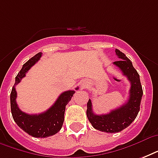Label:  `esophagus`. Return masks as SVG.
Returning a JSON list of instances; mask_svg holds the SVG:
<instances>
[{
    "instance_id": "1",
    "label": "esophagus",
    "mask_w": 158,
    "mask_h": 158,
    "mask_svg": "<svg viewBox=\"0 0 158 158\" xmlns=\"http://www.w3.org/2000/svg\"><path fill=\"white\" fill-rule=\"evenodd\" d=\"M86 84H85V83H83V84H81V87L82 88H85V87H86Z\"/></svg>"
}]
</instances>
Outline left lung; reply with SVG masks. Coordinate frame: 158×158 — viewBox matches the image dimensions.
Wrapping results in <instances>:
<instances>
[{
	"label": "left lung",
	"mask_w": 158,
	"mask_h": 158,
	"mask_svg": "<svg viewBox=\"0 0 158 158\" xmlns=\"http://www.w3.org/2000/svg\"><path fill=\"white\" fill-rule=\"evenodd\" d=\"M115 53L120 60L113 64L127 77L131 84L128 102L120 107L112 110L105 115L94 114L90 99L87 103V116L89 122L96 130L106 133H117L128 127L135 120L139 111L143 96L139 74L134 68L131 60L118 49H115Z\"/></svg>",
	"instance_id": "left-lung-1"
}]
</instances>
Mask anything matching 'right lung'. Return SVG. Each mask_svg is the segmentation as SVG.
<instances>
[{"label":"right lung","instance_id":"1","mask_svg":"<svg viewBox=\"0 0 158 158\" xmlns=\"http://www.w3.org/2000/svg\"><path fill=\"white\" fill-rule=\"evenodd\" d=\"M41 56L42 52H38L23 64L15 77V83L10 94V108L14 120L24 132L35 138L49 137L59 132L64 122L65 106L71 100V98L75 93L74 90L62 93L58 97L56 102L48 110L38 115H29L23 112L19 108L16 102L17 93L15 85L21 81L23 77H25L28 69L39 60ZM77 89H79V88H76L75 90Z\"/></svg>","mask_w":158,"mask_h":158}]
</instances>
